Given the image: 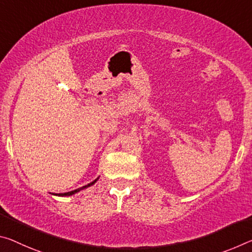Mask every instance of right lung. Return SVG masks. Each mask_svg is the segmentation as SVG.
Instances as JSON below:
<instances>
[{
    "label": "right lung",
    "mask_w": 252,
    "mask_h": 252,
    "mask_svg": "<svg viewBox=\"0 0 252 252\" xmlns=\"http://www.w3.org/2000/svg\"><path fill=\"white\" fill-rule=\"evenodd\" d=\"M98 178H99V177H97L96 179H94L93 182H91L90 184H87V185H85V186L79 187V189H74V190L67 191V193H59V194H55V193H54L53 195H56V196H71V195H74V194H76V193H78V191H81L82 189H87V187H91L92 185H94V184L98 181Z\"/></svg>",
    "instance_id": "right-lung-1"
}]
</instances>
